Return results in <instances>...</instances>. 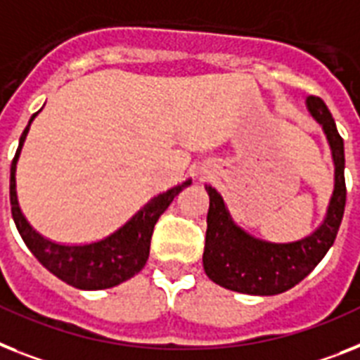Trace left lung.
<instances>
[{"label":"left lung","instance_id":"1","mask_svg":"<svg viewBox=\"0 0 360 360\" xmlns=\"http://www.w3.org/2000/svg\"><path fill=\"white\" fill-rule=\"evenodd\" d=\"M307 106L311 115L322 124L333 153L335 191L326 221L314 233L296 243L255 239L233 224L221 195L212 186H206L210 210L202 263L207 278L224 289L255 296L285 292L304 280L335 243L346 206L344 139L320 97L309 95Z\"/></svg>","mask_w":360,"mask_h":360}]
</instances>
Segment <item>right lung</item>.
Returning a JSON list of instances; mask_svg holds the SVG:
<instances>
[{
	"label": "right lung",
	"mask_w": 360,
	"mask_h": 360,
	"mask_svg": "<svg viewBox=\"0 0 360 360\" xmlns=\"http://www.w3.org/2000/svg\"><path fill=\"white\" fill-rule=\"evenodd\" d=\"M37 114H32L31 121L23 130L18 150L14 154L13 165H11V212H13V219L23 243L51 274L77 289H110V287L130 280L147 263L154 224L158 222L160 215L167 210L178 193L191 184V180H186L184 184H178V186L150 198L124 226L97 243L60 245V243L46 239L37 230H32L31 224L25 221L22 210L18 206L16 197L18 156H20L29 127Z\"/></svg>",
	"instance_id": "1"
}]
</instances>
